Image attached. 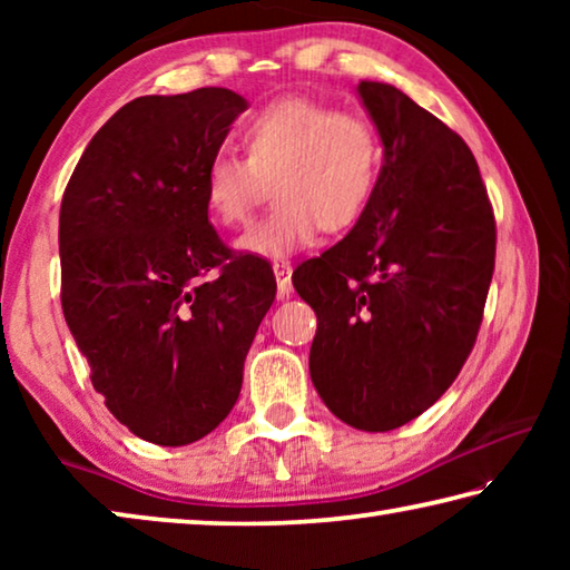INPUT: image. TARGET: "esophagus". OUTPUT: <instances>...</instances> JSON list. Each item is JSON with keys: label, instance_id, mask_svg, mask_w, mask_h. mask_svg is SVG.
I'll list each match as a JSON object with an SVG mask.
<instances>
[{"label": "esophagus", "instance_id": "obj_1", "mask_svg": "<svg viewBox=\"0 0 570 570\" xmlns=\"http://www.w3.org/2000/svg\"><path fill=\"white\" fill-rule=\"evenodd\" d=\"M274 274H276V284H278V296H288L294 292L292 286V262H286V258H282V262H274Z\"/></svg>", "mask_w": 570, "mask_h": 570}]
</instances>
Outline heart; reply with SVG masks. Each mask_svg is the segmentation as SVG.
<instances>
[{"label": "heart", "instance_id": "heart-1", "mask_svg": "<svg viewBox=\"0 0 570 570\" xmlns=\"http://www.w3.org/2000/svg\"><path fill=\"white\" fill-rule=\"evenodd\" d=\"M244 156L220 150L204 173V200L216 224L244 226L268 196L276 206L238 238L250 256L284 258L314 244L324 228L342 234L370 206L382 170L374 125L332 105L282 98L240 128Z\"/></svg>", "mask_w": 570, "mask_h": 570}]
</instances>
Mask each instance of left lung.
Instances as JSON below:
<instances>
[{
	"label": "left lung",
	"instance_id": "8db88e82",
	"mask_svg": "<svg viewBox=\"0 0 570 570\" xmlns=\"http://www.w3.org/2000/svg\"><path fill=\"white\" fill-rule=\"evenodd\" d=\"M384 163L340 244L294 272L316 312L308 372L336 417L387 432L432 407L472 352L495 216L468 142L402 90L360 82Z\"/></svg>",
	"mask_w": 570,
	"mask_h": 570
}]
</instances>
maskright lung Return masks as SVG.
<instances>
[{
  "instance_id": "add662e5",
  "label": "right lung",
  "mask_w": 570,
  "mask_h": 570,
  "mask_svg": "<svg viewBox=\"0 0 570 570\" xmlns=\"http://www.w3.org/2000/svg\"><path fill=\"white\" fill-rule=\"evenodd\" d=\"M246 100L146 95L95 132L60 208L62 312L92 387L132 435L188 445L234 410L276 296L264 258L208 224L204 173Z\"/></svg>"
}]
</instances>
